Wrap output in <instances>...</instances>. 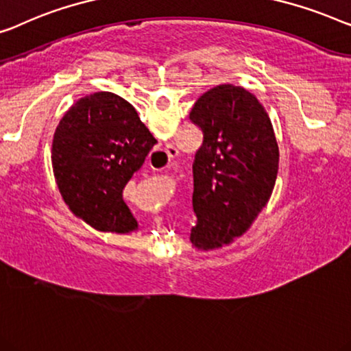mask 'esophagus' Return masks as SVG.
<instances>
[{
	"instance_id": "34e87169",
	"label": "esophagus",
	"mask_w": 351,
	"mask_h": 351,
	"mask_svg": "<svg viewBox=\"0 0 351 351\" xmlns=\"http://www.w3.org/2000/svg\"><path fill=\"white\" fill-rule=\"evenodd\" d=\"M165 154L167 155V158H169V161H171V160H174L177 155H179V150H177L176 147L172 145V144H167V145L165 147ZM169 167H171V166H167V169H169Z\"/></svg>"
}]
</instances>
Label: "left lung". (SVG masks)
Returning a JSON list of instances; mask_svg holds the SVG:
<instances>
[{
  "mask_svg": "<svg viewBox=\"0 0 351 351\" xmlns=\"http://www.w3.org/2000/svg\"><path fill=\"white\" fill-rule=\"evenodd\" d=\"M190 120L204 136L193 161L197 221L190 241L213 250L241 237L266 207L277 179L278 145L266 109L236 85L206 91Z\"/></svg>",
  "mask_w": 351,
  "mask_h": 351,
  "instance_id": "8db88e82",
  "label": "left lung"
}]
</instances>
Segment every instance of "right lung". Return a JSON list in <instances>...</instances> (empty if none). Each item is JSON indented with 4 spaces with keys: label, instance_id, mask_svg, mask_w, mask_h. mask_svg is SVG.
<instances>
[{
    "label": "right lung",
    "instance_id": "1",
    "mask_svg": "<svg viewBox=\"0 0 351 351\" xmlns=\"http://www.w3.org/2000/svg\"><path fill=\"white\" fill-rule=\"evenodd\" d=\"M155 144L136 109L119 95L98 91L75 101L52 142L53 176L69 210L98 231L138 230L123 188Z\"/></svg>",
    "mask_w": 351,
    "mask_h": 351
}]
</instances>
